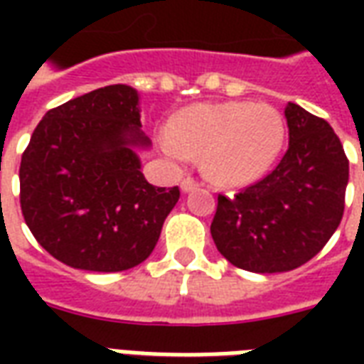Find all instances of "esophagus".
I'll return each instance as SVG.
<instances>
[{"mask_svg": "<svg viewBox=\"0 0 364 364\" xmlns=\"http://www.w3.org/2000/svg\"><path fill=\"white\" fill-rule=\"evenodd\" d=\"M197 187H198V181L195 179V177H185V179L181 181V189L185 191V193H189V191L197 189Z\"/></svg>", "mask_w": 364, "mask_h": 364, "instance_id": "obj_1", "label": "esophagus"}]
</instances>
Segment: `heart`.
Instances as JSON below:
<instances>
[{
  "label": "heart",
  "mask_w": 364,
  "mask_h": 364,
  "mask_svg": "<svg viewBox=\"0 0 364 364\" xmlns=\"http://www.w3.org/2000/svg\"><path fill=\"white\" fill-rule=\"evenodd\" d=\"M284 140L281 112L267 103H198L181 111L164 136V150L187 161L205 158L206 173L224 185L265 175Z\"/></svg>",
  "instance_id": "1"
}]
</instances>
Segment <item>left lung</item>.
I'll return each mask as SVG.
<instances>
[{"label":"left lung","mask_w":364,"mask_h":364,"mask_svg":"<svg viewBox=\"0 0 364 364\" xmlns=\"http://www.w3.org/2000/svg\"><path fill=\"white\" fill-rule=\"evenodd\" d=\"M289 150L271 173L234 195H218L210 234L226 259L252 273L304 265L343 218L349 159L333 128L289 103Z\"/></svg>","instance_id":"8db88e82"}]
</instances>
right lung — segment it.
I'll use <instances>...</instances> for the list:
<instances>
[{"label": "right lung", "mask_w": 364, "mask_h": 364, "mask_svg": "<svg viewBox=\"0 0 364 364\" xmlns=\"http://www.w3.org/2000/svg\"><path fill=\"white\" fill-rule=\"evenodd\" d=\"M138 93L107 85L46 112L23 151L21 213L52 257L74 269L117 273L140 265L158 244L179 187L144 179L134 146Z\"/></svg>", "instance_id": "obj_1"}]
</instances>
